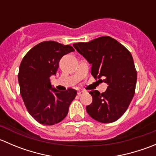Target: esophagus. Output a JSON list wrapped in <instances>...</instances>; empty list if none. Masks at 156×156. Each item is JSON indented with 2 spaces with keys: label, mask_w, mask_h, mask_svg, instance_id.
<instances>
[{
  "label": "esophagus",
  "mask_w": 156,
  "mask_h": 156,
  "mask_svg": "<svg viewBox=\"0 0 156 156\" xmlns=\"http://www.w3.org/2000/svg\"><path fill=\"white\" fill-rule=\"evenodd\" d=\"M83 93H84V91L79 90V91H78V96H81L83 94Z\"/></svg>",
  "instance_id": "34e87169"
}]
</instances>
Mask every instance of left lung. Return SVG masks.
Masks as SVG:
<instances>
[{"mask_svg": "<svg viewBox=\"0 0 156 156\" xmlns=\"http://www.w3.org/2000/svg\"><path fill=\"white\" fill-rule=\"evenodd\" d=\"M73 46L92 65L91 75L108 84L102 94L90 91L93 101L86 106L87 112L99 122H115L126 112L135 94L137 73L131 53L109 36Z\"/></svg>", "mask_w": 156, "mask_h": 156, "instance_id": "obj_1", "label": "left lung"}]
</instances>
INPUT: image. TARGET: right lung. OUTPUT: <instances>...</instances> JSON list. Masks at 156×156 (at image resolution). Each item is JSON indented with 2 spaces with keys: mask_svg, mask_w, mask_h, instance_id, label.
<instances>
[{
  "mask_svg": "<svg viewBox=\"0 0 156 156\" xmlns=\"http://www.w3.org/2000/svg\"><path fill=\"white\" fill-rule=\"evenodd\" d=\"M75 51L70 45L49 41L35 45L23 57L19 69L20 94L29 113L37 122L53 125L63 120L77 95L69 88L52 87L50 77L56 75L61 58Z\"/></svg>",
  "mask_w": 156,
  "mask_h": 156,
  "instance_id": "right-lung-1",
  "label": "right lung"
}]
</instances>
